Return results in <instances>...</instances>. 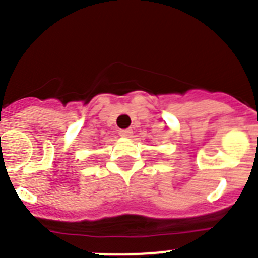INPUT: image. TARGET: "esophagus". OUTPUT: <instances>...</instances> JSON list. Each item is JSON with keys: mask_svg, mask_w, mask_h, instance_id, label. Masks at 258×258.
<instances>
[{"mask_svg": "<svg viewBox=\"0 0 258 258\" xmlns=\"http://www.w3.org/2000/svg\"><path fill=\"white\" fill-rule=\"evenodd\" d=\"M132 133H133L132 129H121V131L118 132V134L121 137H124V138H129V137L132 136Z\"/></svg>", "mask_w": 258, "mask_h": 258, "instance_id": "obj_1", "label": "esophagus"}]
</instances>
